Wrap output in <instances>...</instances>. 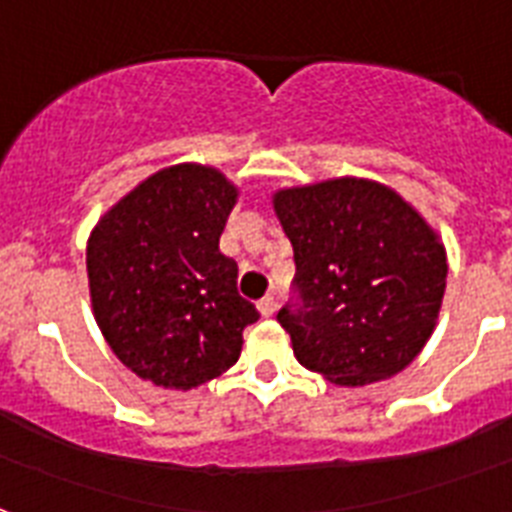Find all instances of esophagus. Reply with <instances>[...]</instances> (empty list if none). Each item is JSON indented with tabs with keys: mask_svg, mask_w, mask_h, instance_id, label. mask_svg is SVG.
<instances>
[{
	"mask_svg": "<svg viewBox=\"0 0 512 512\" xmlns=\"http://www.w3.org/2000/svg\"><path fill=\"white\" fill-rule=\"evenodd\" d=\"M276 308H279V305H276V297L265 295L263 300H257V311H260V316H265V319H268V316H273V313H276Z\"/></svg>",
	"mask_w": 512,
	"mask_h": 512,
	"instance_id": "1",
	"label": "esophagus"
}]
</instances>
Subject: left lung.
Masks as SVG:
<instances>
[{
	"label": "left lung",
	"mask_w": 512,
	"mask_h": 512,
	"mask_svg": "<svg viewBox=\"0 0 512 512\" xmlns=\"http://www.w3.org/2000/svg\"><path fill=\"white\" fill-rule=\"evenodd\" d=\"M295 249V300L279 311L297 361L358 388L412 364L436 329L446 249L393 188L364 177L273 193Z\"/></svg>",
	"instance_id": "left-lung-1"
}]
</instances>
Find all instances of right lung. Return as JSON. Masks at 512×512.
<instances>
[{
  "mask_svg": "<svg viewBox=\"0 0 512 512\" xmlns=\"http://www.w3.org/2000/svg\"><path fill=\"white\" fill-rule=\"evenodd\" d=\"M239 188L215 167L175 164L116 201L87 241L92 313L127 369L191 390L239 361L260 319L239 295L220 233Z\"/></svg>",
  "mask_w": 512,
  "mask_h": 512,
  "instance_id": "right-lung-1",
  "label": "right lung"
}]
</instances>
